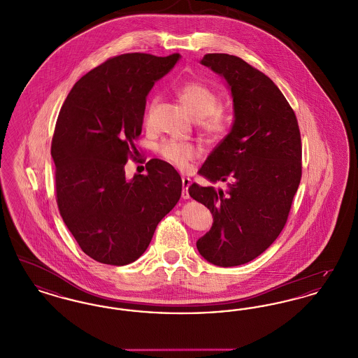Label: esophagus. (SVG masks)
<instances>
[{"label":"esophagus","instance_id":"34e87169","mask_svg":"<svg viewBox=\"0 0 358 358\" xmlns=\"http://www.w3.org/2000/svg\"><path fill=\"white\" fill-rule=\"evenodd\" d=\"M189 185H190V180L187 178V177H182V199L184 200L189 199V192H187Z\"/></svg>","mask_w":358,"mask_h":358}]
</instances>
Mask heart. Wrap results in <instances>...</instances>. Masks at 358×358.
<instances>
[{"label": "heart", "mask_w": 358, "mask_h": 358, "mask_svg": "<svg viewBox=\"0 0 358 358\" xmlns=\"http://www.w3.org/2000/svg\"><path fill=\"white\" fill-rule=\"evenodd\" d=\"M177 95L192 115L200 118V126L208 136L216 138L225 133L228 126L227 114L219 106L217 95L209 87L200 82L190 80L177 88ZM154 104L155 101L149 106V115ZM158 153L173 166L187 169L189 162L197 157L199 150L190 142L169 139L159 145Z\"/></svg>", "instance_id": "heart-1"}]
</instances>
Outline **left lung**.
Wrapping results in <instances>:
<instances>
[{
  "instance_id": "1",
  "label": "left lung",
  "mask_w": 358,
  "mask_h": 358,
  "mask_svg": "<svg viewBox=\"0 0 358 358\" xmlns=\"http://www.w3.org/2000/svg\"><path fill=\"white\" fill-rule=\"evenodd\" d=\"M201 64L231 88L235 120L199 173L227 190L189 187V194L213 215L196 245L219 267H234L263 254L285 228L302 177L298 120L273 80L243 59L208 53Z\"/></svg>"
}]
</instances>
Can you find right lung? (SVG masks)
Segmentation results:
<instances>
[{"mask_svg":"<svg viewBox=\"0 0 358 358\" xmlns=\"http://www.w3.org/2000/svg\"><path fill=\"white\" fill-rule=\"evenodd\" d=\"M178 59L138 52L111 57L75 83L60 110L51 146L56 201L82 251L103 264L136 262L181 197V177L168 162L150 159L148 174L131 180L124 173L146 96Z\"/></svg>","mask_w":358,"mask_h":358,"instance_id":"1","label":"right lung"}]
</instances>
